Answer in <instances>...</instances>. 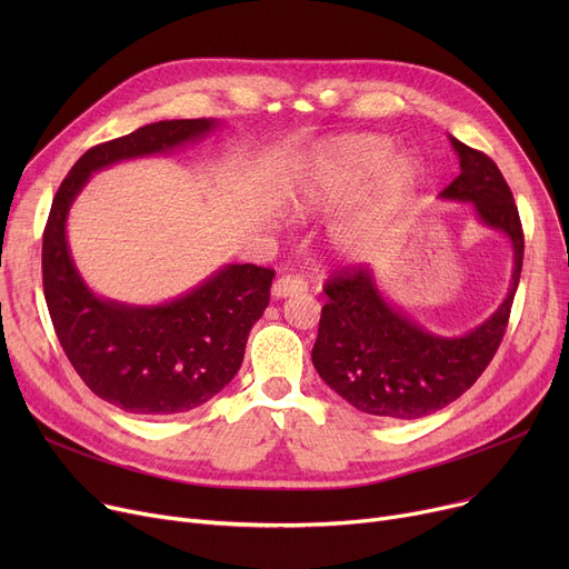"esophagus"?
Listing matches in <instances>:
<instances>
[{
	"label": "esophagus",
	"instance_id": "obj_1",
	"mask_svg": "<svg viewBox=\"0 0 569 569\" xmlns=\"http://www.w3.org/2000/svg\"><path fill=\"white\" fill-rule=\"evenodd\" d=\"M307 290V281L302 277L297 274H286V277H279L272 286V295L274 297H290V295H297V292H305Z\"/></svg>",
	"mask_w": 569,
	"mask_h": 569
}]
</instances>
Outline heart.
<instances>
[{"instance_id":"1","label":"heart","mask_w":569,"mask_h":569,"mask_svg":"<svg viewBox=\"0 0 569 569\" xmlns=\"http://www.w3.org/2000/svg\"><path fill=\"white\" fill-rule=\"evenodd\" d=\"M392 154L395 144L385 136H348L327 144L295 187V214L316 217L343 209L360 200L378 179L367 204L348 217L335 234L343 256L367 258L378 249L387 221L420 184L417 166L406 157L392 161Z\"/></svg>"}]
</instances>
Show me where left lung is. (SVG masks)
Returning <instances> with one entry per match:
<instances>
[{"instance_id": "8db88e82", "label": "left lung", "mask_w": 569, "mask_h": 569, "mask_svg": "<svg viewBox=\"0 0 569 569\" xmlns=\"http://www.w3.org/2000/svg\"><path fill=\"white\" fill-rule=\"evenodd\" d=\"M461 172L440 198L472 202L482 223L515 247V274L500 309L472 332L445 339L382 300L369 267L335 269L311 360L320 378L357 410L385 420H417L457 401L493 360L505 337L523 264V228L515 196L480 149L452 138Z\"/></svg>"}]
</instances>
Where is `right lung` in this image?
<instances>
[{"mask_svg": "<svg viewBox=\"0 0 569 569\" xmlns=\"http://www.w3.org/2000/svg\"><path fill=\"white\" fill-rule=\"evenodd\" d=\"M214 119H168L101 142L59 184L43 230V295L54 335L82 382L133 415L187 412L219 395L242 367L253 322L269 305L274 269L228 264L161 307H127L84 286L67 244V214L89 174L122 159L202 138Z\"/></svg>", "mask_w": 569, "mask_h": 569, "instance_id": "obj_1", "label": "right lung"}]
</instances>
